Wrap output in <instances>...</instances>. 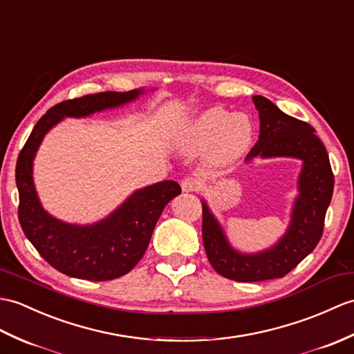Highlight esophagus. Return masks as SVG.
<instances>
[{
	"mask_svg": "<svg viewBox=\"0 0 354 354\" xmlns=\"http://www.w3.org/2000/svg\"><path fill=\"white\" fill-rule=\"evenodd\" d=\"M199 185H201L199 180H197L196 178H193V176H187V178L183 179V183H180V187H183V190L185 193L196 192L197 188H199Z\"/></svg>",
	"mask_w": 354,
	"mask_h": 354,
	"instance_id": "esophagus-1",
	"label": "esophagus"
}]
</instances>
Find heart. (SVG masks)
Here are the masks:
<instances>
[{"label": "heart", "instance_id": "obj_1", "mask_svg": "<svg viewBox=\"0 0 354 354\" xmlns=\"http://www.w3.org/2000/svg\"><path fill=\"white\" fill-rule=\"evenodd\" d=\"M252 127L245 114H232L220 106L203 111L188 129V145L202 149L214 143L218 158L234 157L250 142Z\"/></svg>", "mask_w": 354, "mask_h": 354}]
</instances>
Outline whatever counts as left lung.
Segmentation results:
<instances>
[{
	"mask_svg": "<svg viewBox=\"0 0 354 354\" xmlns=\"http://www.w3.org/2000/svg\"><path fill=\"white\" fill-rule=\"evenodd\" d=\"M253 104L259 111V140L245 161L290 157L301 160L303 166L290 226L273 248L262 252L235 250L207 202L202 201V238L208 261L218 274L236 282L283 277L297 267L323 235L335 184L328 153L309 123L288 116L264 96H253Z\"/></svg>",
	"mask_w": 354,
	"mask_h": 354,
	"instance_id": "8db88e82",
	"label": "left lung"
}]
</instances>
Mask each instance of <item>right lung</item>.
I'll return each instance as SVG.
<instances>
[{
	"instance_id": "add662e5",
	"label": "right lung",
	"mask_w": 354,
	"mask_h": 354,
	"mask_svg": "<svg viewBox=\"0 0 354 354\" xmlns=\"http://www.w3.org/2000/svg\"><path fill=\"white\" fill-rule=\"evenodd\" d=\"M145 90L102 92L63 101L39 119L16 162L22 231L49 266L86 281H111L133 270L149 245L164 207L180 194L175 180L134 192L119 208L93 225H72L53 217L40 203L32 183V160L49 129L64 118H86L136 101Z\"/></svg>"
}]
</instances>
